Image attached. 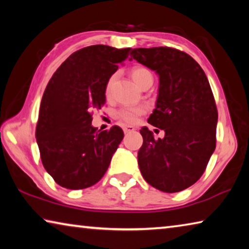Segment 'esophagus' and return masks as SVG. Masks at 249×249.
Here are the masks:
<instances>
[{"label":"esophagus","mask_w":249,"mask_h":249,"mask_svg":"<svg viewBox=\"0 0 249 249\" xmlns=\"http://www.w3.org/2000/svg\"><path fill=\"white\" fill-rule=\"evenodd\" d=\"M134 130H135V128L133 127V126H125V127H124V133H125V134L133 133Z\"/></svg>","instance_id":"34e87169"}]
</instances>
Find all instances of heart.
Wrapping results in <instances>:
<instances>
[{"label": "heart", "mask_w": 249, "mask_h": 249, "mask_svg": "<svg viewBox=\"0 0 249 249\" xmlns=\"http://www.w3.org/2000/svg\"><path fill=\"white\" fill-rule=\"evenodd\" d=\"M132 78L135 81V83L142 88V84H144L147 80L153 79V74H151V72L148 69L142 68V67H136V68H134L132 70ZM114 80H115V75H112V77L108 79V81L107 83V88H105V93H107V95L111 94ZM145 112H146V108L144 107H127L120 109L119 117L122 121L125 122L126 124H134L137 122L138 116L144 114Z\"/></svg>", "instance_id": "1"}]
</instances>
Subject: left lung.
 Returning <instances> with one entry per match:
<instances>
[{
  "label": "left lung",
  "instance_id": "obj_1",
  "mask_svg": "<svg viewBox=\"0 0 249 249\" xmlns=\"http://www.w3.org/2000/svg\"><path fill=\"white\" fill-rule=\"evenodd\" d=\"M130 59L158 74V98L148 123L165 130L158 140L147 127L140 130L141 172L160 191H182L201 178L215 150L217 108L209 80L195 59L175 48H136Z\"/></svg>",
  "mask_w": 249,
  "mask_h": 249
}]
</instances>
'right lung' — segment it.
<instances>
[{
    "label": "right lung",
    "instance_id": "obj_1",
    "mask_svg": "<svg viewBox=\"0 0 249 249\" xmlns=\"http://www.w3.org/2000/svg\"><path fill=\"white\" fill-rule=\"evenodd\" d=\"M130 48L93 45L79 49L53 74L41 99L36 141L41 162L56 182L70 190L95 184L107 172L124 137L119 126H92L93 108L105 103L111 75Z\"/></svg>",
    "mask_w": 249,
    "mask_h": 249
}]
</instances>
